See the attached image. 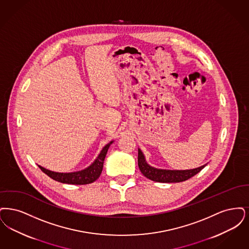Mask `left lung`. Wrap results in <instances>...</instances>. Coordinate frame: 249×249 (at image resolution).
Returning a JSON list of instances; mask_svg holds the SVG:
<instances>
[{"label": "left lung", "instance_id": "8db88e82", "mask_svg": "<svg viewBox=\"0 0 249 249\" xmlns=\"http://www.w3.org/2000/svg\"><path fill=\"white\" fill-rule=\"evenodd\" d=\"M139 167L141 173L143 174L147 178L162 183H173V182H181L185 181L195 175L199 173L206 164H204L200 167L194 169L187 170H169V169H159L150 165L143 154L141 149H139V156H138Z\"/></svg>", "mask_w": 249, "mask_h": 249}]
</instances>
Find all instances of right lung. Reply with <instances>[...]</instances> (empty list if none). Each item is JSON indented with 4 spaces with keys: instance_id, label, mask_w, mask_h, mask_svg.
Returning a JSON list of instances; mask_svg holds the SVG:
<instances>
[{
    "instance_id": "obj_1",
    "label": "right lung",
    "mask_w": 249,
    "mask_h": 249,
    "mask_svg": "<svg viewBox=\"0 0 249 249\" xmlns=\"http://www.w3.org/2000/svg\"><path fill=\"white\" fill-rule=\"evenodd\" d=\"M112 142L113 141H110L107 145H105L96 158V160L88 167L80 171L71 172V173H59V172H54V171L48 170L41 165H38V166L41 168L43 173L46 174L48 177H50L54 180L61 183L74 184V185L92 183L97 180L102 172L106 154Z\"/></svg>"
}]
</instances>
